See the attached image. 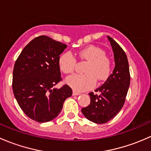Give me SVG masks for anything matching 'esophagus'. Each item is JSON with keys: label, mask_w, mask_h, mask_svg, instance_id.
I'll list each match as a JSON object with an SVG mask.
<instances>
[{"label": "esophagus", "mask_w": 151, "mask_h": 151, "mask_svg": "<svg viewBox=\"0 0 151 151\" xmlns=\"http://www.w3.org/2000/svg\"><path fill=\"white\" fill-rule=\"evenodd\" d=\"M72 94H73V96H78V95H80V93L77 92V91H73Z\"/></svg>", "instance_id": "esophagus-1"}]
</instances>
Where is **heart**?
Wrapping results in <instances>:
<instances>
[{
    "instance_id": "b5f03b06",
    "label": "heart",
    "mask_w": 151,
    "mask_h": 151,
    "mask_svg": "<svg viewBox=\"0 0 151 151\" xmlns=\"http://www.w3.org/2000/svg\"><path fill=\"white\" fill-rule=\"evenodd\" d=\"M81 59L88 61L84 74H74L66 79V83L74 90L83 91L93 88L96 78L100 81L106 80L110 73L111 66L109 58L105 55V52L99 47L90 45L78 52ZM75 58L69 52L63 53L59 58L60 69L65 74H71L75 68Z\"/></svg>"
}]
</instances>
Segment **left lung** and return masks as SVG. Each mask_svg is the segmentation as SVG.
<instances>
[{
    "instance_id": "8db88e82",
    "label": "left lung",
    "mask_w": 151,
    "mask_h": 151,
    "mask_svg": "<svg viewBox=\"0 0 151 151\" xmlns=\"http://www.w3.org/2000/svg\"><path fill=\"white\" fill-rule=\"evenodd\" d=\"M114 53L115 66L112 74L95 91L90 93L91 103L82 109L84 116L95 123H105L115 118L122 109L130 85V73L127 56L121 46L107 36Z\"/></svg>"
}]
</instances>
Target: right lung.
Masks as SVG:
<instances>
[{
    "mask_svg": "<svg viewBox=\"0 0 151 151\" xmlns=\"http://www.w3.org/2000/svg\"><path fill=\"white\" fill-rule=\"evenodd\" d=\"M66 47L49 36H40L29 42L15 62L14 95L22 110L33 121L53 120L72 95L68 85L54 88L61 80L58 60Z\"/></svg>",
    "mask_w": 151,
    "mask_h": 151,
    "instance_id": "obj_1",
    "label": "right lung"
}]
</instances>
